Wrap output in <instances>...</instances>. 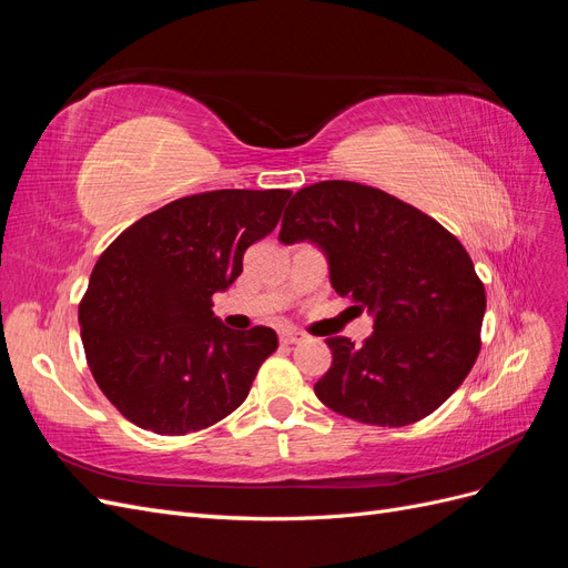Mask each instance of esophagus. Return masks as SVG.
<instances>
[{"label": "esophagus", "mask_w": 568, "mask_h": 568, "mask_svg": "<svg viewBox=\"0 0 568 568\" xmlns=\"http://www.w3.org/2000/svg\"><path fill=\"white\" fill-rule=\"evenodd\" d=\"M305 338V334L301 329H296V326H284V329L280 332V341L286 343V346H294V343H301Z\"/></svg>", "instance_id": "esophagus-1"}]
</instances>
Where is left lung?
Wrapping results in <instances>:
<instances>
[{
    "label": "left lung",
    "instance_id": "left-lung-1",
    "mask_svg": "<svg viewBox=\"0 0 568 568\" xmlns=\"http://www.w3.org/2000/svg\"><path fill=\"white\" fill-rule=\"evenodd\" d=\"M313 242L336 294L372 311L363 346L329 336L332 367L315 384L338 415L372 426L415 424L467 379L480 353L486 288L459 239L382 189L326 180L301 189L280 242Z\"/></svg>",
    "mask_w": 568,
    "mask_h": 568
}]
</instances>
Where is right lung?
Here are the masks:
<instances>
[{
	"label": "right lung",
	"instance_id": "right-lung-1",
	"mask_svg": "<svg viewBox=\"0 0 568 568\" xmlns=\"http://www.w3.org/2000/svg\"><path fill=\"white\" fill-rule=\"evenodd\" d=\"M288 189H215L140 217L99 255L78 307L88 367L128 422L161 436L209 428L246 400L277 351L270 326L232 332L213 294L277 227Z\"/></svg>",
	"mask_w": 568,
	"mask_h": 568
}]
</instances>
